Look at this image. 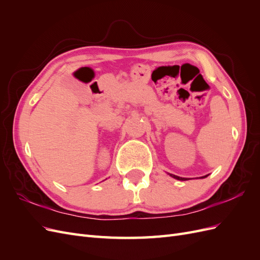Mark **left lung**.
<instances>
[{
	"label": "left lung",
	"instance_id": "obj_1",
	"mask_svg": "<svg viewBox=\"0 0 260 260\" xmlns=\"http://www.w3.org/2000/svg\"><path fill=\"white\" fill-rule=\"evenodd\" d=\"M170 177H172V178H175V179H177V180H181V181H185V180H187V178H181V177H178V176H175V175H171V174H168ZM208 176V175H207ZM207 176H204V177H201L202 179L203 178H206Z\"/></svg>",
	"mask_w": 260,
	"mask_h": 260
}]
</instances>
